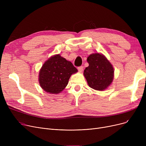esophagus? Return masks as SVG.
<instances>
[{
  "label": "esophagus",
  "instance_id": "obj_1",
  "mask_svg": "<svg viewBox=\"0 0 146 146\" xmlns=\"http://www.w3.org/2000/svg\"><path fill=\"white\" fill-rule=\"evenodd\" d=\"M78 69L80 72H82L83 70V66H79V67H78Z\"/></svg>",
  "mask_w": 146,
  "mask_h": 146
}]
</instances>
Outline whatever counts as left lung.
Listing matches in <instances>:
<instances>
[{
  "instance_id": "1",
  "label": "left lung",
  "mask_w": 146,
  "mask_h": 146,
  "mask_svg": "<svg viewBox=\"0 0 146 146\" xmlns=\"http://www.w3.org/2000/svg\"><path fill=\"white\" fill-rule=\"evenodd\" d=\"M87 61L89 66L84 70V76L89 86L97 90L108 88L113 78V68L110 61L99 53L90 55Z\"/></svg>"
}]
</instances>
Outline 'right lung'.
I'll use <instances>...</instances> for the list:
<instances>
[{
	"label": "right lung",
	"mask_w": 146,
	"mask_h": 146,
	"mask_svg": "<svg viewBox=\"0 0 146 146\" xmlns=\"http://www.w3.org/2000/svg\"><path fill=\"white\" fill-rule=\"evenodd\" d=\"M77 72L70 61L59 54L56 55L46 61L41 67L40 85L47 92L58 94L67 85L71 75Z\"/></svg>",
	"instance_id": "right-lung-1"
}]
</instances>
